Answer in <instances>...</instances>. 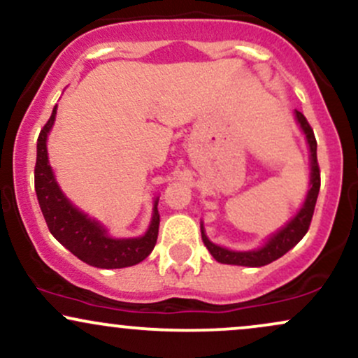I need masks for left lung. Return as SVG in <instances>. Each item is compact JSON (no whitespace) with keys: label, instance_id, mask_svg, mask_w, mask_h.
I'll list each match as a JSON object with an SVG mask.
<instances>
[{"label":"left lung","instance_id":"1","mask_svg":"<svg viewBox=\"0 0 358 358\" xmlns=\"http://www.w3.org/2000/svg\"><path fill=\"white\" fill-rule=\"evenodd\" d=\"M294 119H296L299 129L305 134L308 153H310V190L306 193V199L303 202L299 210L287 220L281 229L262 242L256 249L250 250H236L224 248V245H217L208 239L205 234L203 222H200V231H202V241L207 245L208 252L212 254L215 261L222 264H232V266H245V268H261V266L269 264V262L276 261L281 256H285L287 250H291L299 241L305 237V234L310 229L311 217H313L316 199L320 193V168L316 162V139L313 129L308 124L306 117L303 116L299 110H294Z\"/></svg>","mask_w":358,"mask_h":358}]
</instances>
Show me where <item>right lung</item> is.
<instances>
[{
  "label": "right lung",
  "mask_w": 358,
  "mask_h": 358,
  "mask_svg": "<svg viewBox=\"0 0 358 358\" xmlns=\"http://www.w3.org/2000/svg\"><path fill=\"white\" fill-rule=\"evenodd\" d=\"M57 117V106L40 131L36 141L35 192L48 231L57 241L85 264L101 269H121L138 264L150 256L158 239V200H153V213L146 232L139 237H113L104 224L80 210L62 192L48 159L47 141Z\"/></svg>",
  "instance_id": "obj_1"
}]
</instances>
